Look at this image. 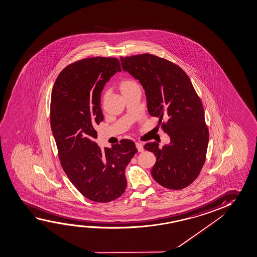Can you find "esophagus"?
<instances>
[{
  "mask_svg": "<svg viewBox=\"0 0 257 257\" xmlns=\"http://www.w3.org/2000/svg\"><path fill=\"white\" fill-rule=\"evenodd\" d=\"M136 147H137V148H138L139 152L144 151V146H143L142 143H136Z\"/></svg>",
  "mask_w": 257,
  "mask_h": 257,
  "instance_id": "34e87169",
  "label": "esophagus"
}]
</instances>
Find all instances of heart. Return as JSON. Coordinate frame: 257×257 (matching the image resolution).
<instances>
[{"mask_svg": "<svg viewBox=\"0 0 257 257\" xmlns=\"http://www.w3.org/2000/svg\"><path fill=\"white\" fill-rule=\"evenodd\" d=\"M137 86H139V85L134 81V80H132V79H128V78H126V79H123L121 81L119 82V84H118V88L120 90V92L123 94H125L126 93L127 91H130V90L132 89V88H134V87H137ZM103 98L106 97V93L103 94Z\"/></svg>", "mask_w": 257, "mask_h": 257, "instance_id": "b5f03b06", "label": "heart"}]
</instances>
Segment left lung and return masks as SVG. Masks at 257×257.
Listing matches in <instances>:
<instances>
[{
  "label": "left lung",
  "mask_w": 257,
  "mask_h": 257,
  "mask_svg": "<svg viewBox=\"0 0 257 257\" xmlns=\"http://www.w3.org/2000/svg\"><path fill=\"white\" fill-rule=\"evenodd\" d=\"M122 69L141 83L149 114L171 139L162 149L147 143L156 156L152 176L164 188H187L199 175L206 160L209 131L203 103L188 75L175 63L150 53L120 57Z\"/></svg>",
  "instance_id": "8db88e82"
}]
</instances>
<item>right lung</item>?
Returning <instances> with one entry per match:
<instances>
[{
    "instance_id": "obj_1",
    "label": "right lung",
    "mask_w": 257,
    "mask_h": 257,
    "mask_svg": "<svg viewBox=\"0 0 257 257\" xmlns=\"http://www.w3.org/2000/svg\"><path fill=\"white\" fill-rule=\"evenodd\" d=\"M121 71L117 58H86L62 69L53 85L50 120L63 171L87 199L108 203L126 188L125 168L138 152L135 143L101 150L94 139L103 120L100 105L106 82Z\"/></svg>"
}]
</instances>
